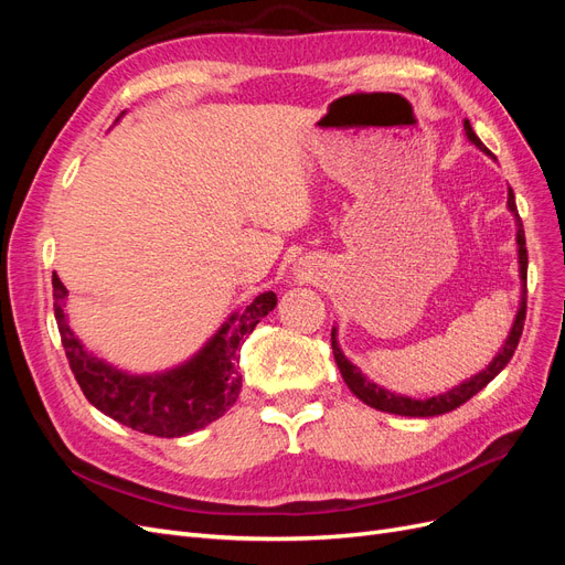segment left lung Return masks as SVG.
<instances>
[{
	"label": "left lung",
	"mask_w": 565,
	"mask_h": 565,
	"mask_svg": "<svg viewBox=\"0 0 565 565\" xmlns=\"http://www.w3.org/2000/svg\"><path fill=\"white\" fill-rule=\"evenodd\" d=\"M465 136L467 141L473 143L478 150L486 152V156H490V150L483 146V141L478 139V136L473 134L469 119H465ZM507 207L511 212V216H514L516 221V252H519V278H521V299H519V311L514 316V322H511L509 328V334L507 339L502 341L500 351L492 355V361L481 370L471 374L469 380L459 382L457 386L448 388L446 393H438V396H431V398H409V396H403V393H396V391H388L384 386H380L377 382H372L367 374H363V370L353 365L349 358L344 355V351H341L339 347V330L337 324L332 328V351H334V361H337V367L341 372V377H344L347 386L351 388V393L355 398H361L365 405L374 407V409H382V413H388V415H403V417H436V415H446V413H452V409H457L461 403H467L469 398H473L478 391L486 388L498 374L507 367V363L511 361V355H514L516 347H519V339H521V332H523V320H525V276H527V252H525V233H523V224H521V216H519V210H516V200H514V191H507Z\"/></svg>",
	"instance_id": "8db88e82"
}]
</instances>
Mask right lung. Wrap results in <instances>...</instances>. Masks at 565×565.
I'll list each match as a JSON object with an SVG mask.
<instances>
[{
  "label": "right lung",
  "instance_id": "1",
  "mask_svg": "<svg viewBox=\"0 0 565 565\" xmlns=\"http://www.w3.org/2000/svg\"><path fill=\"white\" fill-rule=\"evenodd\" d=\"M51 282L63 349L84 396L106 417L160 438L200 431L237 401L243 388L237 349L278 303L276 295L264 292L247 309L233 311L188 361L160 372L136 374L104 361L82 344L67 322V289L56 273Z\"/></svg>",
  "mask_w": 565,
  "mask_h": 565
}]
</instances>
